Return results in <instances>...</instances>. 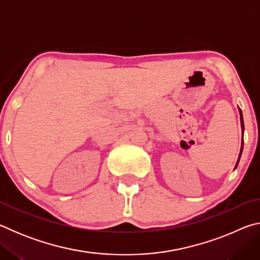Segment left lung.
Masks as SVG:
<instances>
[{
    "mask_svg": "<svg viewBox=\"0 0 260 260\" xmlns=\"http://www.w3.org/2000/svg\"><path fill=\"white\" fill-rule=\"evenodd\" d=\"M240 116H241V125H242V131L244 132V125H243V117H242V111H241V109H240ZM242 150H243V136H242V147H241V151H240V156H239V159H240V157H241V153H242ZM237 164H239V160H237ZM237 164H236V166H237ZM236 166H235V169H236Z\"/></svg>",
    "mask_w": 260,
    "mask_h": 260,
    "instance_id": "1",
    "label": "left lung"
}]
</instances>
